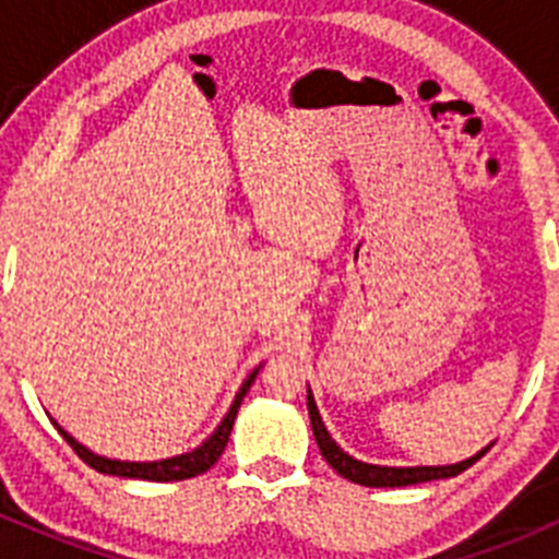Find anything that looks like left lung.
I'll return each instance as SVG.
<instances>
[{"instance_id": "obj_1", "label": "left lung", "mask_w": 559, "mask_h": 559, "mask_svg": "<svg viewBox=\"0 0 559 559\" xmlns=\"http://www.w3.org/2000/svg\"><path fill=\"white\" fill-rule=\"evenodd\" d=\"M308 414H310V426H313V437L316 445L322 451V456L328 459V464L333 467L338 476L349 478L355 484H364V487H408V484H423V481H433V478H451L459 476L462 471H467L471 464H476L478 459L487 453L478 451L476 456L464 459V462L456 464H439V467H380V464H367L353 459L349 453L341 451L335 445V439L330 437L328 428H324L322 417H319V408H316V400L308 389Z\"/></svg>"}]
</instances>
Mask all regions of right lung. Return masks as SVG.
<instances>
[{"instance_id": "right-lung-1", "label": "right lung", "mask_w": 559, "mask_h": 559, "mask_svg": "<svg viewBox=\"0 0 559 559\" xmlns=\"http://www.w3.org/2000/svg\"><path fill=\"white\" fill-rule=\"evenodd\" d=\"M257 372H260V367H257L254 372L243 380L240 392L235 394V403H231V408L226 412V417L221 419V426L212 431V437L206 439V442H201L195 451L181 453V456H173V459H162V462H120V459L97 456V453H92L88 448H83L78 439L69 437V433L63 431L58 423H56V428L61 431V437L67 439L69 445H72V451H75L78 456L88 464V467H95L97 473H106V476H120V478H145V481H181V478H192V476H199V473H206L212 464L218 462L221 453H224V448H226V442H229V433H231V426H235L237 408H240L246 392H249V386L254 383Z\"/></svg>"}]
</instances>
